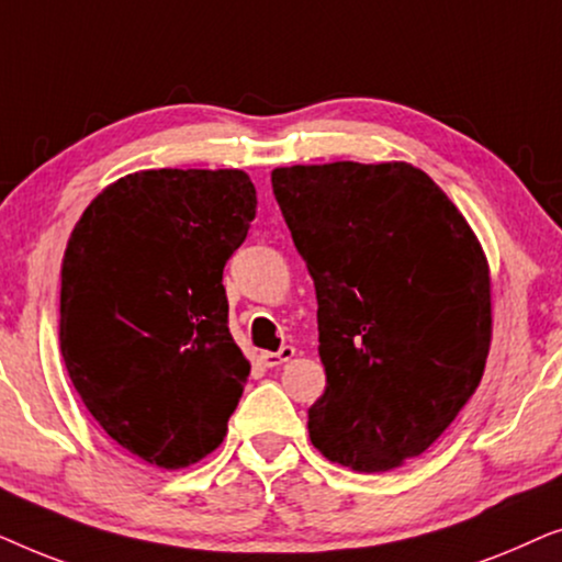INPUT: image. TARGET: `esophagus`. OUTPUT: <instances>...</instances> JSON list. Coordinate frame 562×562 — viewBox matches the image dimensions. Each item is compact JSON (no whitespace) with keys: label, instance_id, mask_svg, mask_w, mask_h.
<instances>
[{"label":"esophagus","instance_id":"esophagus-1","mask_svg":"<svg viewBox=\"0 0 562 562\" xmlns=\"http://www.w3.org/2000/svg\"><path fill=\"white\" fill-rule=\"evenodd\" d=\"M291 358H294V348H291V345H283L279 352H271V350L260 352V363H263L266 368H276V366L286 363V360H291Z\"/></svg>","mask_w":562,"mask_h":562}]
</instances>
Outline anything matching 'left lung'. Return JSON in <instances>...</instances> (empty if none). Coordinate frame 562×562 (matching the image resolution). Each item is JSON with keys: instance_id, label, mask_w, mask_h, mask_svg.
Listing matches in <instances>:
<instances>
[{"instance_id": "obj_1", "label": "left lung", "mask_w": 562, "mask_h": 562, "mask_svg": "<svg viewBox=\"0 0 562 562\" xmlns=\"http://www.w3.org/2000/svg\"><path fill=\"white\" fill-rule=\"evenodd\" d=\"M276 202L317 291L327 386L312 445L383 473L417 458L479 389L491 348V276L479 237L425 171L289 166Z\"/></svg>"}]
</instances>
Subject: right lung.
Returning a JSON list of instances; mask_svg holds the SVG:
<instances>
[{
    "label": "right lung",
    "instance_id": "right-lung-1",
    "mask_svg": "<svg viewBox=\"0 0 562 562\" xmlns=\"http://www.w3.org/2000/svg\"><path fill=\"white\" fill-rule=\"evenodd\" d=\"M237 168H158L83 210L60 266V352L106 435L179 471L225 440L250 363L227 327L222 271L256 217Z\"/></svg>",
    "mask_w": 562,
    "mask_h": 562
}]
</instances>
